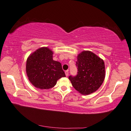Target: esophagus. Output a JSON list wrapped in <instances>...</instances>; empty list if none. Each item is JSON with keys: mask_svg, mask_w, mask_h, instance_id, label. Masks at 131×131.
Segmentation results:
<instances>
[{"mask_svg": "<svg viewBox=\"0 0 131 131\" xmlns=\"http://www.w3.org/2000/svg\"><path fill=\"white\" fill-rule=\"evenodd\" d=\"M65 75H66V77H68L69 75V71H68V70L65 71Z\"/></svg>", "mask_w": 131, "mask_h": 131, "instance_id": "esophagus-1", "label": "esophagus"}]
</instances>
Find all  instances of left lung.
Masks as SVG:
<instances>
[{
	"mask_svg": "<svg viewBox=\"0 0 131 131\" xmlns=\"http://www.w3.org/2000/svg\"><path fill=\"white\" fill-rule=\"evenodd\" d=\"M76 66L78 74L69 77L74 88L84 95L98 90L105 77L104 60L92 52L84 51L78 55Z\"/></svg>",
	"mask_w": 131,
	"mask_h": 131,
	"instance_id": "1",
	"label": "left lung"
}]
</instances>
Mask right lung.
<instances>
[{"mask_svg":"<svg viewBox=\"0 0 131 131\" xmlns=\"http://www.w3.org/2000/svg\"><path fill=\"white\" fill-rule=\"evenodd\" d=\"M53 52L48 47H41L26 60V71L29 80L35 87L48 90L66 75L60 62L53 60Z\"/></svg>","mask_w":131,"mask_h":131,"instance_id":"add662e5","label":"right lung"}]
</instances>
